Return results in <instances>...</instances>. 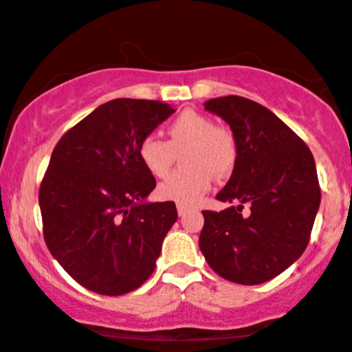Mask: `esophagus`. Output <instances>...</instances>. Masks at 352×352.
<instances>
[{
    "instance_id": "esophagus-1",
    "label": "esophagus",
    "mask_w": 352,
    "mask_h": 352,
    "mask_svg": "<svg viewBox=\"0 0 352 352\" xmlns=\"http://www.w3.org/2000/svg\"><path fill=\"white\" fill-rule=\"evenodd\" d=\"M177 212H179V215H180V217H184L185 213H188V212H190V207H187V205H182V204H179V205H177Z\"/></svg>"
}]
</instances>
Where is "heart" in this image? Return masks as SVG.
Returning a JSON list of instances; mask_svg holds the SVG:
<instances>
[{
    "mask_svg": "<svg viewBox=\"0 0 352 352\" xmlns=\"http://www.w3.org/2000/svg\"><path fill=\"white\" fill-rule=\"evenodd\" d=\"M167 142L148 135L139 144V159L151 175L164 179L182 155L184 168L172 173L157 188L162 200L182 205L197 204L212 187V175L227 177L236 162L232 131L217 125L212 117L184 111L165 127Z\"/></svg>",
    "mask_w": 352,
    "mask_h": 352,
    "instance_id": "b5f03b06",
    "label": "heart"
}]
</instances>
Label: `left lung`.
Here are the masks:
<instances>
[{
    "label": "left lung",
    "mask_w": 352,
    "mask_h": 352,
    "mask_svg": "<svg viewBox=\"0 0 352 352\" xmlns=\"http://www.w3.org/2000/svg\"><path fill=\"white\" fill-rule=\"evenodd\" d=\"M205 109L230 125L238 151L217 199L240 205L201 212L200 250L225 280L260 285L292 266L309 243L321 201L316 164L308 145L254 100L225 96L207 100Z\"/></svg>",
    "instance_id": "obj_1"
}]
</instances>
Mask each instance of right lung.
<instances>
[{"mask_svg":"<svg viewBox=\"0 0 352 352\" xmlns=\"http://www.w3.org/2000/svg\"><path fill=\"white\" fill-rule=\"evenodd\" d=\"M173 112L160 100H109L52 151L39 187L44 241L89 292L131 293L155 270L179 215L173 201L144 204L155 179L140 162L139 144Z\"/></svg>","mask_w":352,"mask_h":352,"instance_id":"obj_1","label":"right lung"}]
</instances>
